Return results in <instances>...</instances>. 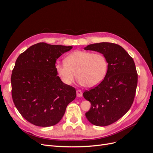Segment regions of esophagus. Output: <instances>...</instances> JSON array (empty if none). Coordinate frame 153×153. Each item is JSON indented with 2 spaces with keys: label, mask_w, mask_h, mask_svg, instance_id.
<instances>
[{
  "label": "esophagus",
  "mask_w": 153,
  "mask_h": 153,
  "mask_svg": "<svg viewBox=\"0 0 153 153\" xmlns=\"http://www.w3.org/2000/svg\"><path fill=\"white\" fill-rule=\"evenodd\" d=\"M76 95L78 97H82V92L81 90H77L76 91Z\"/></svg>",
  "instance_id": "obj_1"
}]
</instances>
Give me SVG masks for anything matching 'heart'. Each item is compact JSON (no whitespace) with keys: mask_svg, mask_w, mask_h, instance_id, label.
Returning a JSON list of instances; mask_svg holds the SVG:
<instances>
[{"mask_svg":"<svg viewBox=\"0 0 153 153\" xmlns=\"http://www.w3.org/2000/svg\"><path fill=\"white\" fill-rule=\"evenodd\" d=\"M108 63L105 55L83 50L72 52L65 62L57 63L55 69L62 81L70 85L77 75L82 85L94 87L102 82L107 74Z\"/></svg>","mask_w":153,"mask_h":153,"instance_id":"b5f03b06","label":"heart"}]
</instances>
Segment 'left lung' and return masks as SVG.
Here are the masks:
<instances>
[{"label":"left lung","instance_id":"obj_1","mask_svg":"<svg viewBox=\"0 0 153 153\" xmlns=\"http://www.w3.org/2000/svg\"><path fill=\"white\" fill-rule=\"evenodd\" d=\"M85 50L103 54L107 74L99 85L83 93L91 102L85 116L91 123L105 126L116 122L129 110L136 93L138 74L133 58L121 46L108 42L88 45Z\"/></svg>","mask_w":153,"mask_h":153}]
</instances>
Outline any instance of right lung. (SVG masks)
Here are the masks:
<instances>
[{"label":"right lung","mask_w":153,"mask_h":153,"mask_svg":"<svg viewBox=\"0 0 153 153\" xmlns=\"http://www.w3.org/2000/svg\"><path fill=\"white\" fill-rule=\"evenodd\" d=\"M71 48L39 43L16 59L11 78L13 101L22 116L35 126L57 124L76 98L75 88L64 84L55 69L57 59Z\"/></svg>","instance_id":"obj_1"}]
</instances>
